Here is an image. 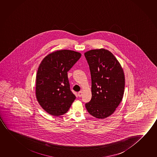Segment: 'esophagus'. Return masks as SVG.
Listing matches in <instances>:
<instances>
[{"label":"esophagus","instance_id":"obj_1","mask_svg":"<svg viewBox=\"0 0 157 157\" xmlns=\"http://www.w3.org/2000/svg\"><path fill=\"white\" fill-rule=\"evenodd\" d=\"M82 92L81 91H79V92H78V97H82Z\"/></svg>","mask_w":157,"mask_h":157}]
</instances>
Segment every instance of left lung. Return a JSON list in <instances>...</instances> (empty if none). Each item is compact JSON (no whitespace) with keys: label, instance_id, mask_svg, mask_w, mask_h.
I'll use <instances>...</instances> for the list:
<instances>
[{"label":"left lung","instance_id":"left-lung-1","mask_svg":"<svg viewBox=\"0 0 157 157\" xmlns=\"http://www.w3.org/2000/svg\"><path fill=\"white\" fill-rule=\"evenodd\" d=\"M91 76L92 98L85 104L92 116L103 119L116 110L123 98L125 78L123 70L113 53L97 49L84 53Z\"/></svg>","mask_w":157,"mask_h":157}]
</instances>
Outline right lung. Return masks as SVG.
I'll return each instance as SVG.
<instances>
[{
  "instance_id": "obj_1",
  "label": "right lung",
  "mask_w": 157,
  "mask_h": 157,
  "mask_svg": "<svg viewBox=\"0 0 157 157\" xmlns=\"http://www.w3.org/2000/svg\"><path fill=\"white\" fill-rule=\"evenodd\" d=\"M82 54L59 50L45 56L36 75V96L41 107L53 116L66 113L75 99L71 91L67 72Z\"/></svg>"
}]
</instances>
